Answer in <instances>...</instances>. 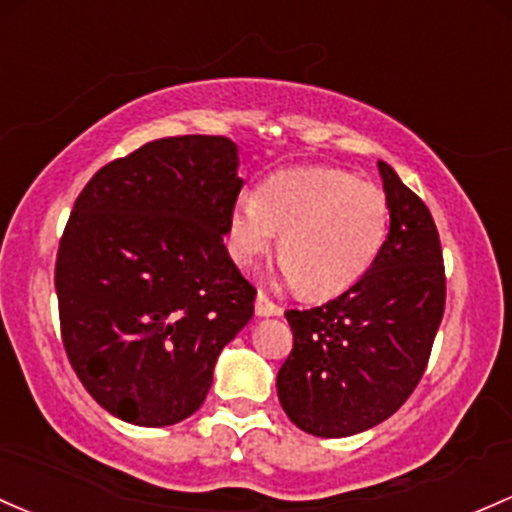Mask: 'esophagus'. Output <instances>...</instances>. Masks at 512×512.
Segmentation results:
<instances>
[{"label": "esophagus", "instance_id": "obj_1", "mask_svg": "<svg viewBox=\"0 0 512 512\" xmlns=\"http://www.w3.org/2000/svg\"><path fill=\"white\" fill-rule=\"evenodd\" d=\"M255 314L257 316H279L282 314V306L274 304V301L267 297V294H257L255 299Z\"/></svg>", "mask_w": 512, "mask_h": 512}]
</instances>
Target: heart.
Returning <instances> with one entry per match:
<instances>
[{
	"instance_id": "heart-1",
	"label": "heart",
	"mask_w": 512,
	"mask_h": 512,
	"mask_svg": "<svg viewBox=\"0 0 512 512\" xmlns=\"http://www.w3.org/2000/svg\"><path fill=\"white\" fill-rule=\"evenodd\" d=\"M279 238V262L304 297L346 292L370 272L390 233L385 191L333 166L282 169L240 198L228 220V250L250 270Z\"/></svg>"
}]
</instances>
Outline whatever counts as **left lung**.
<instances>
[{
    "mask_svg": "<svg viewBox=\"0 0 512 512\" xmlns=\"http://www.w3.org/2000/svg\"><path fill=\"white\" fill-rule=\"evenodd\" d=\"M390 233L370 272L336 299L289 309L294 333L277 373L287 417L314 437L338 439L385 422L422 380L444 316L446 274L432 213L378 161Z\"/></svg>",
    "mask_w": 512,
    "mask_h": 512,
    "instance_id": "1",
    "label": "left lung"
}]
</instances>
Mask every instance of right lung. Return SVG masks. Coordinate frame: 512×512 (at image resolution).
I'll return each instance as SVG.
<instances>
[{
  "mask_svg": "<svg viewBox=\"0 0 512 512\" xmlns=\"http://www.w3.org/2000/svg\"><path fill=\"white\" fill-rule=\"evenodd\" d=\"M228 137L181 134L105 164L56 255L61 338L100 407L166 427L206 400L257 289L223 245L242 188Z\"/></svg>",
  "mask_w": 512,
  "mask_h": 512,
  "instance_id": "1",
  "label": "right lung"
}]
</instances>
